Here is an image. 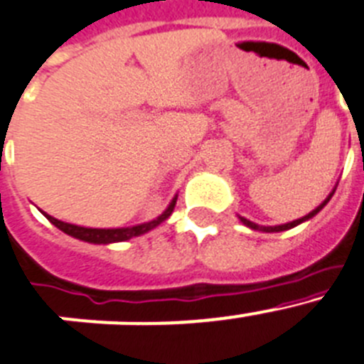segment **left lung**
I'll return each instance as SVG.
<instances>
[{"label":"left lung","instance_id":"left-lung-1","mask_svg":"<svg viewBox=\"0 0 364 364\" xmlns=\"http://www.w3.org/2000/svg\"><path fill=\"white\" fill-rule=\"evenodd\" d=\"M333 194V192H332ZM332 194L328 196V198L325 199V201L321 203L319 206H317L316 210H312L310 212L309 215H304V218H301V219H296V221H292V223H287V225H279V227H261V225H255V223H252V221H248V219H245V218H239L241 219V221L245 223V225H247V227H250V228H254V230H261V232H283V230H288V228H294V227H297V225H299V223H303V221H306V219H310V218H314V215L317 214V212L321 210V208H323V206L326 205V203L330 201V198H332Z\"/></svg>","mask_w":364,"mask_h":364}]
</instances>
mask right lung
<instances>
[{
  "label": "right lung",
  "mask_w": 364,
  "mask_h": 364,
  "mask_svg": "<svg viewBox=\"0 0 364 364\" xmlns=\"http://www.w3.org/2000/svg\"><path fill=\"white\" fill-rule=\"evenodd\" d=\"M176 199L178 198L172 199L168 208H166L159 218L154 219V221L143 223V225H137V227H129V228H85V227H77V225H70V223L60 221V219L52 218V215L45 214V212L43 214L45 218L54 225V227H58L60 230H63L65 234L72 235V237L81 239V241H88V243H97V245L119 243V241H127V239L137 237V235L145 234V232L158 227L159 223H163L170 214H172V210H174V206H176Z\"/></svg>",
  "instance_id": "1"
}]
</instances>
